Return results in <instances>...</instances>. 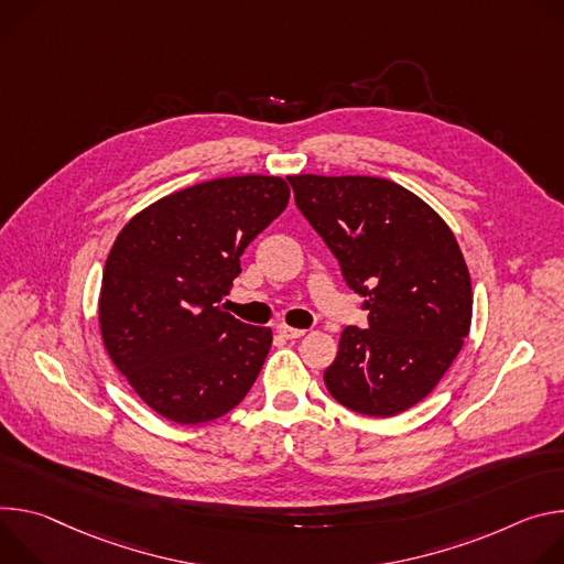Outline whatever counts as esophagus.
<instances>
[{
	"label": "esophagus",
	"instance_id": "34e87169",
	"mask_svg": "<svg viewBox=\"0 0 564 564\" xmlns=\"http://www.w3.org/2000/svg\"><path fill=\"white\" fill-rule=\"evenodd\" d=\"M278 334L286 340H293V338H302L306 332L304 329H295V327H289V325H278Z\"/></svg>",
	"mask_w": 564,
	"mask_h": 564
}]
</instances>
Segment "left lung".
I'll list each match as a JSON object with an SVG mask.
<instances>
[{"instance_id":"1","label":"left lung","mask_w":564,"mask_h":564,"mask_svg":"<svg viewBox=\"0 0 564 564\" xmlns=\"http://www.w3.org/2000/svg\"><path fill=\"white\" fill-rule=\"evenodd\" d=\"M289 183L369 311L367 329L343 332L325 386L358 414H401L442 381L470 332L462 248L448 224L394 181L295 174Z\"/></svg>"}]
</instances>
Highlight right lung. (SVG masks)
I'll return each mask as SVG.
<instances>
[{"label": "right lung", "instance_id": "1", "mask_svg": "<svg viewBox=\"0 0 564 564\" xmlns=\"http://www.w3.org/2000/svg\"><path fill=\"white\" fill-rule=\"evenodd\" d=\"M280 176L213 178L172 193L118 232L102 271L105 349L161 416L197 425L230 412L253 388L273 343L219 304L239 258L289 204Z\"/></svg>", "mask_w": 564, "mask_h": 564}]
</instances>
